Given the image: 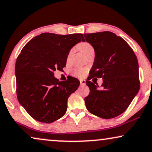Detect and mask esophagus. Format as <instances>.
<instances>
[{
    "instance_id": "obj_1",
    "label": "esophagus",
    "mask_w": 152,
    "mask_h": 152,
    "mask_svg": "<svg viewBox=\"0 0 152 152\" xmlns=\"http://www.w3.org/2000/svg\"><path fill=\"white\" fill-rule=\"evenodd\" d=\"M80 84L84 86V85L86 84V80H80Z\"/></svg>"
}]
</instances>
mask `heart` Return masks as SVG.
Masks as SVG:
<instances>
[{
  "label": "heart",
  "instance_id": "obj_1",
  "mask_svg": "<svg viewBox=\"0 0 152 152\" xmlns=\"http://www.w3.org/2000/svg\"><path fill=\"white\" fill-rule=\"evenodd\" d=\"M93 48L92 45H91L90 43H83L80 45V51L82 52V54L84 55L88 50H90L93 49ZM72 53V50H70L69 54H68V59H69L70 56H71ZM86 73V70L84 69V68H75V69L73 70V75L77 77H83L85 76Z\"/></svg>",
  "mask_w": 152,
  "mask_h": 152
}]
</instances>
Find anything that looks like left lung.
Here are the masks:
<instances>
[{
	"mask_svg": "<svg viewBox=\"0 0 152 152\" xmlns=\"http://www.w3.org/2000/svg\"><path fill=\"white\" fill-rule=\"evenodd\" d=\"M94 48L95 57L84 98L88 111L104 119L120 115L126 110L140 89L138 59L127 42L111 32L84 34ZM84 40V41H85ZM102 78V89L89 81Z\"/></svg>",
	"mask_w": 152,
	"mask_h": 152,
	"instance_id": "1",
	"label": "left lung"
}]
</instances>
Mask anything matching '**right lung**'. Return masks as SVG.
<instances>
[{
  "label": "right lung",
  "mask_w": 152,
  "mask_h": 152,
  "mask_svg": "<svg viewBox=\"0 0 152 152\" xmlns=\"http://www.w3.org/2000/svg\"><path fill=\"white\" fill-rule=\"evenodd\" d=\"M81 41L82 34L60 35L42 33L29 41L20 51L15 65L18 100L34 120L51 123L67 110L68 98L80 86L70 77L59 82L56 69L66 65L70 50Z\"/></svg>",
  "instance_id": "add662e5"
}]
</instances>
